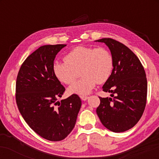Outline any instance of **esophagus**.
<instances>
[{
	"label": "esophagus",
	"mask_w": 159,
	"mask_h": 159,
	"mask_svg": "<svg viewBox=\"0 0 159 159\" xmlns=\"http://www.w3.org/2000/svg\"><path fill=\"white\" fill-rule=\"evenodd\" d=\"M88 96H81V100H83V101H86V100H87L88 99Z\"/></svg>",
	"instance_id": "esophagus-1"
}]
</instances>
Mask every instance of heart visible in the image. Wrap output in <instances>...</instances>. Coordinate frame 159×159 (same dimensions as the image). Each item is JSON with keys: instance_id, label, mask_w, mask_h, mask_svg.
I'll use <instances>...</instances> for the list:
<instances>
[{"instance_id": "b5f03b06", "label": "heart", "mask_w": 159, "mask_h": 159, "mask_svg": "<svg viewBox=\"0 0 159 159\" xmlns=\"http://www.w3.org/2000/svg\"><path fill=\"white\" fill-rule=\"evenodd\" d=\"M65 62H55L53 72L65 84H71L80 74L82 78L69 87L70 94L84 96L90 93L96 84H103L110 78L114 68L111 53L103 47L78 46L67 53Z\"/></svg>"}]
</instances>
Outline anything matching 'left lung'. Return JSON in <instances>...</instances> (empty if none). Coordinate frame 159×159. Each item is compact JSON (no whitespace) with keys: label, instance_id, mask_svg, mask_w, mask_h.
Here are the masks:
<instances>
[{"label":"left lung","instance_id":"8db88e82","mask_svg":"<svg viewBox=\"0 0 159 159\" xmlns=\"http://www.w3.org/2000/svg\"><path fill=\"white\" fill-rule=\"evenodd\" d=\"M110 49L114 68L103 85L111 97L100 98L96 109L100 121L114 132L132 129L139 121L145 109L147 81L144 69L138 57L123 43L111 38L96 40Z\"/></svg>","mask_w":159,"mask_h":159}]
</instances>
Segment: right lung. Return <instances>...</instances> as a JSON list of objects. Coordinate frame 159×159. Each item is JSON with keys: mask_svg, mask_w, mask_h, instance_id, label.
Listing matches in <instances>:
<instances>
[{"mask_svg": "<svg viewBox=\"0 0 159 159\" xmlns=\"http://www.w3.org/2000/svg\"><path fill=\"white\" fill-rule=\"evenodd\" d=\"M66 45H46L24 61L16 80V103L36 134L51 141L63 140L75 125L81 100L76 94L58 102L65 88L54 75L57 53Z\"/></svg>", "mask_w": 159, "mask_h": 159, "instance_id": "right-lung-1", "label": "right lung"}]
</instances>
